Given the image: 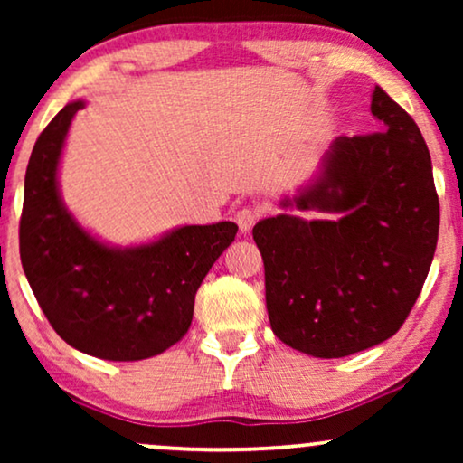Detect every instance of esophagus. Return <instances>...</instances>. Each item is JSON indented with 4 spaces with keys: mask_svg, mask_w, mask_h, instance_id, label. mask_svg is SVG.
Instances as JSON below:
<instances>
[{
    "mask_svg": "<svg viewBox=\"0 0 463 463\" xmlns=\"http://www.w3.org/2000/svg\"><path fill=\"white\" fill-rule=\"evenodd\" d=\"M257 219H259V211H257V208L244 206V208H240V211L236 213V223H238L240 232H242V233L250 232V227L257 223Z\"/></svg>",
    "mask_w": 463,
    "mask_h": 463,
    "instance_id": "obj_1",
    "label": "esophagus"
}]
</instances>
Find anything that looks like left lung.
<instances>
[{"label":"left lung","mask_w":463,"mask_h":463,"mask_svg":"<svg viewBox=\"0 0 463 463\" xmlns=\"http://www.w3.org/2000/svg\"><path fill=\"white\" fill-rule=\"evenodd\" d=\"M371 113L377 132L335 138L312 179L282 198V213L252 230L271 331L314 358L390 339L421 293L439 240V195L420 128L379 86ZM290 207L327 217L306 220Z\"/></svg>","instance_id":"8db88e82"}]
</instances>
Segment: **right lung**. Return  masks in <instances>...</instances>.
Masks as SVG:
<instances>
[{
	"label": "right lung",
	"mask_w": 463,
	"mask_h": 463,
	"mask_svg": "<svg viewBox=\"0 0 463 463\" xmlns=\"http://www.w3.org/2000/svg\"><path fill=\"white\" fill-rule=\"evenodd\" d=\"M84 107V99L62 107L31 151L23 269L50 325L75 350L116 363L151 358L187 333L195 293L238 225H179L130 246L86 230L67 208L59 183L69 128Z\"/></svg>",
	"instance_id": "add662e5"
}]
</instances>
